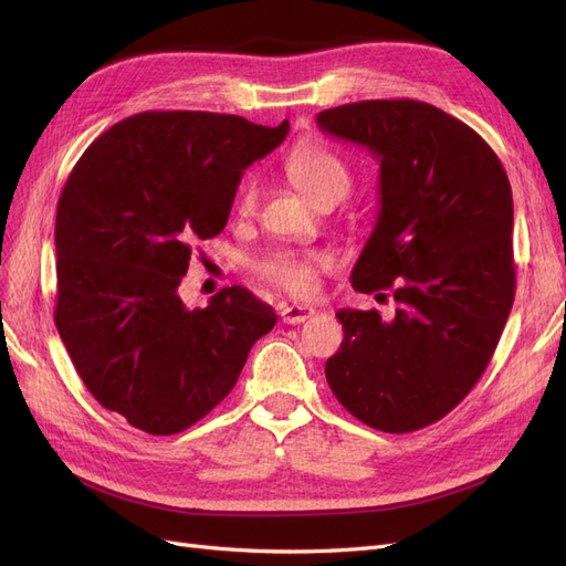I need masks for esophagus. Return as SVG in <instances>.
I'll list each match as a JSON object with an SVG mask.
<instances>
[{
    "mask_svg": "<svg viewBox=\"0 0 566 566\" xmlns=\"http://www.w3.org/2000/svg\"><path fill=\"white\" fill-rule=\"evenodd\" d=\"M312 314H314V310H312V306H306V304H290V306H283V310H281L283 323H290V325L304 323Z\"/></svg>",
    "mask_w": 566,
    "mask_h": 566,
    "instance_id": "1",
    "label": "esophagus"
}]
</instances>
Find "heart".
<instances>
[{
  "instance_id": "obj_1",
  "label": "heart",
  "mask_w": 566,
  "mask_h": 566,
  "mask_svg": "<svg viewBox=\"0 0 566 566\" xmlns=\"http://www.w3.org/2000/svg\"><path fill=\"white\" fill-rule=\"evenodd\" d=\"M287 177L316 208L325 202L345 200L352 191V172L335 150L316 142L293 148L285 160ZM260 205V181L248 179L238 196V214L252 217ZM331 266V256L321 252H273L256 262L260 279L295 297H310L318 285V273Z\"/></svg>"
}]
</instances>
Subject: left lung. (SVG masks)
I'll list each match as a JSON object with an SVG mask.
<instances>
[{
    "label": "left lung",
    "mask_w": 566,
    "mask_h": 566,
    "mask_svg": "<svg viewBox=\"0 0 566 566\" xmlns=\"http://www.w3.org/2000/svg\"><path fill=\"white\" fill-rule=\"evenodd\" d=\"M316 123L380 160L378 224L352 285L391 287L399 304L391 321L337 312L345 339L325 378L368 427L413 432L468 397L499 345L515 302L512 188L482 136L422 101H358Z\"/></svg>",
    "instance_id": "left-lung-1"
}]
</instances>
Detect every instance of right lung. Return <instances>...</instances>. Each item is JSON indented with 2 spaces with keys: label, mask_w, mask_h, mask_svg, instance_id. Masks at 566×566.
<instances>
[{
  "label": "right lung",
  "mask_w": 566,
  "mask_h": 566,
  "mask_svg": "<svg viewBox=\"0 0 566 566\" xmlns=\"http://www.w3.org/2000/svg\"><path fill=\"white\" fill-rule=\"evenodd\" d=\"M290 129L202 111H146L82 153L56 208L54 321L92 397L136 430L177 434L233 389L276 325L250 290L188 310L196 243L224 231L245 169Z\"/></svg>",
  "instance_id": "add662e5"
}]
</instances>
